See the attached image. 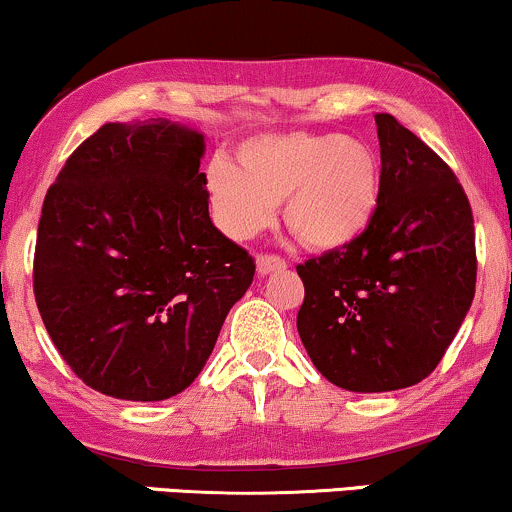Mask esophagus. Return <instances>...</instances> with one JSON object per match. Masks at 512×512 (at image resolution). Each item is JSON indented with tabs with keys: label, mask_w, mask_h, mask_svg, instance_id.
Listing matches in <instances>:
<instances>
[{
	"label": "esophagus",
	"mask_w": 512,
	"mask_h": 512,
	"mask_svg": "<svg viewBox=\"0 0 512 512\" xmlns=\"http://www.w3.org/2000/svg\"><path fill=\"white\" fill-rule=\"evenodd\" d=\"M256 266L258 273L261 275H270V273H278V270L287 268V261L280 256H270V254H261L256 258Z\"/></svg>",
	"instance_id": "obj_1"
}]
</instances>
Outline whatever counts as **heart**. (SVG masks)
Masks as SVG:
<instances>
[{"mask_svg":"<svg viewBox=\"0 0 512 512\" xmlns=\"http://www.w3.org/2000/svg\"><path fill=\"white\" fill-rule=\"evenodd\" d=\"M213 218L230 239L263 232L282 201L290 232L314 251H342L374 225L383 196L381 160L362 138L342 134L251 136L232 153V165L206 170Z\"/></svg>","mask_w":512,"mask_h":512,"instance_id":"1","label":"heart"}]
</instances>
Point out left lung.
I'll return each instance as SVG.
<instances>
[{
	"label": "left lung",
	"instance_id": "8db88e82",
	"mask_svg": "<svg viewBox=\"0 0 512 512\" xmlns=\"http://www.w3.org/2000/svg\"><path fill=\"white\" fill-rule=\"evenodd\" d=\"M383 196L374 225L297 266V330L311 362L352 393L424 381L474 299V220L455 174L393 114H376Z\"/></svg>",
	"mask_w": 512,
	"mask_h": 512
}]
</instances>
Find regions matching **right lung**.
Returning <instances> with one entry per match:
<instances>
[{"mask_svg":"<svg viewBox=\"0 0 512 512\" xmlns=\"http://www.w3.org/2000/svg\"><path fill=\"white\" fill-rule=\"evenodd\" d=\"M203 153L194 126L110 122L47 191L35 302L64 362L102 395L189 388L254 280V258L210 220Z\"/></svg>","mask_w":512,"mask_h":512,"instance_id":"add662e5","label":"right lung"}]
</instances>
